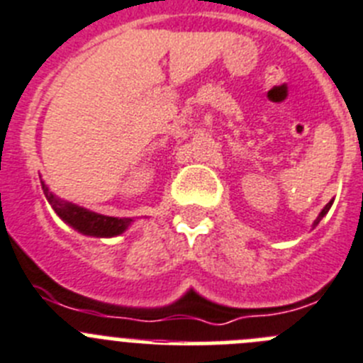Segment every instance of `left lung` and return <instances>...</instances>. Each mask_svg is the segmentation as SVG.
<instances>
[{
    "label": "left lung",
    "mask_w": 363,
    "mask_h": 363,
    "mask_svg": "<svg viewBox=\"0 0 363 363\" xmlns=\"http://www.w3.org/2000/svg\"><path fill=\"white\" fill-rule=\"evenodd\" d=\"M331 206H333V201H329V202H328V204H325V206H324V210L320 211V213H318V217H316V220H315V222H313V228H316V226H318V222H320V220H322V218H324V217H325V215H328V211H329V210H331Z\"/></svg>",
    "instance_id": "obj_1"
}]
</instances>
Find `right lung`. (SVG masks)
Instances as JSON below:
<instances>
[{
  "label": "right lung",
  "instance_id": "add662e5",
  "mask_svg": "<svg viewBox=\"0 0 363 363\" xmlns=\"http://www.w3.org/2000/svg\"><path fill=\"white\" fill-rule=\"evenodd\" d=\"M41 188H43L45 197H47L48 204L52 206V210L55 211V215L63 222H67L68 226L79 231V233L88 235V237L110 238L125 233L132 226L133 218L108 217V215H101L96 213V211L86 210L83 206L63 201L54 191H50V188L43 181H41Z\"/></svg>",
  "mask_w": 363,
  "mask_h": 363
}]
</instances>
